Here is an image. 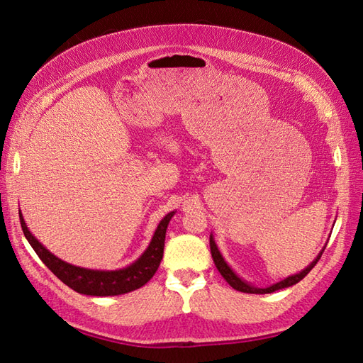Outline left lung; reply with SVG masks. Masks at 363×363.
I'll use <instances>...</instances> for the list:
<instances>
[{"label":"left lung","instance_id":"8db88e82","mask_svg":"<svg viewBox=\"0 0 363 363\" xmlns=\"http://www.w3.org/2000/svg\"><path fill=\"white\" fill-rule=\"evenodd\" d=\"M325 245L323 247V250L320 252H318V256L315 257V260L311 263V265H307V268H304L298 274H294V276H289V277H286V279L279 281V283H274V284H271V286H268V288H256V286H252L251 283L240 279L238 274L228 267V263L224 260L221 251H219L218 247H216L213 235H211V252H212V257H213V262H215V267L218 268L219 272H221V276L225 279V281L230 284V286H232L236 291H239V292H247V294H271V292H276L279 289L294 286V284H296L300 280H303L307 276V274L312 271V268L316 265L318 260L321 259Z\"/></svg>","mask_w":363,"mask_h":363}]
</instances>
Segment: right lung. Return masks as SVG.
Returning a JSON list of instances; mask_svg holds the SVG:
<instances>
[{
    "label": "right lung",
    "mask_w": 363,
    "mask_h": 363,
    "mask_svg": "<svg viewBox=\"0 0 363 363\" xmlns=\"http://www.w3.org/2000/svg\"><path fill=\"white\" fill-rule=\"evenodd\" d=\"M174 215L175 211L163 216L157 228L155 230V235H152L147 250L133 263H130L128 267L121 269L104 271L75 267L59 259L57 256H54L51 251H48L30 233V230L24 221V216L19 211L21 227H23L24 236L27 238L33 250L36 251L39 259L45 263V267L75 292L94 296L123 295L142 288L147 281L151 280L162 262L164 235H167L168 224Z\"/></svg>",
    "instance_id": "obj_1"
}]
</instances>
